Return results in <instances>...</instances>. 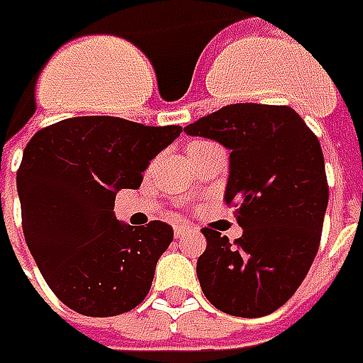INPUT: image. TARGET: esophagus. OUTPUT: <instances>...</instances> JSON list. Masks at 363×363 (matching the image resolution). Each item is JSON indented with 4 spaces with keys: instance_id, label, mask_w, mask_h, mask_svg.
Returning a JSON list of instances; mask_svg holds the SVG:
<instances>
[{
    "instance_id": "34e87169",
    "label": "esophagus",
    "mask_w": 363,
    "mask_h": 363,
    "mask_svg": "<svg viewBox=\"0 0 363 363\" xmlns=\"http://www.w3.org/2000/svg\"><path fill=\"white\" fill-rule=\"evenodd\" d=\"M194 228L189 227V225H174V235H176V238H182V236H186L187 233H191Z\"/></svg>"
}]
</instances>
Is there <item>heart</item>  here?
Returning <instances> with one entry per match:
<instances>
[{
    "label": "heart",
    "mask_w": 363,
    "mask_h": 363,
    "mask_svg": "<svg viewBox=\"0 0 363 363\" xmlns=\"http://www.w3.org/2000/svg\"><path fill=\"white\" fill-rule=\"evenodd\" d=\"M194 145H195V143H194ZM189 146H191V145H189Z\"/></svg>",
    "instance_id": "b5f03b06"
}]
</instances>
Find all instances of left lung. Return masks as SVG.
<instances>
[{"label":"left lung","mask_w":363,"mask_h":363,"mask_svg":"<svg viewBox=\"0 0 363 363\" xmlns=\"http://www.w3.org/2000/svg\"><path fill=\"white\" fill-rule=\"evenodd\" d=\"M230 150L227 205L242 236L203 228L197 259L205 297L233 317L256 318L291 299L317 256L328 205L317 135L287 105L235 104L187 125Z\"/></svg>","instance_id":"left-lung-1"}]
</instances>
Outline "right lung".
Returning <instances> with one entry per match:
<instances>
[{
  "mask_svg": "<svg viewBox=\"0 0 363 363\" xmlns=\"http://www.w3.org/2000/svg\"><path fill=\"white\" fill-rule=\"evenodd\" d=\"M182 127L91 115L38 130L17 169L21 225L54 295L86 317H115L140 305L156 262L174 238L168 223L121 225L115 195L136 189L154 156Z\"/></svg>",
  "mask_w": 363,
  "mask_h": 363,
  "instance_id": "1",
  "label": "right lung"
}]
</instances>
